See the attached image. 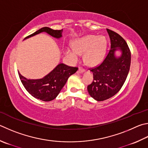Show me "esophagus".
<instances>
[{"instance_id": "obj_1", "label": "esophagus", "mask_w": 148, "mask_h": 148, "mask_svg": "<svg viewBox=\"0 0 148 148\" xmlns=\"http://www.w3.org/2000/svg\"><path fill=\"white\" fill-rule=\"evenodd\" d=\"M84 72H85V70L83 69H82V68H79L78 69V71H77V72H78V73H79V74H82Z\"/></svg>"}]
</instances>
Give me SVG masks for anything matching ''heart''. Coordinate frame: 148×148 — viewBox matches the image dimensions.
Returning <instances> with one entry per match:
<instances>
[{
    "label": "heart",
    "instance_id": "b5f03b06",
    "mask_svg": "<svg viewBox=\"0 0 148 148\" xmlns=\"http://www.w3.org/2000/svg\"><path fill=\"white\" fill-rule=\"evenodd\" d=\"M73 48H65V53L73 62L78 60L79 54L84 53V61L87 65L96 66L103 61L107 50V40L103 36L88 35L73 42Z\"/></svg>",
    "mask_w": 148,
    "mask_h": 148
}]
</instances>
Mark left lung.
<instances>
[{"label":"left lung","mask_w":148,"mask_h":148,"mask_svg":"<svg viewBox=\"0 0 148 148\" xmlns=\"http://www.w3.org/2000/svg\"><path fill=\"white\" fill-rule=\"evenodd\" d=\"M111 50L100 66L90 70L93 81L88 85L90 96L96 101H103L120 90L130 71L131 52L127 42L119 34L107 29Z\"/></svg>","instance_id":"left-lung-1"}]
</instances>
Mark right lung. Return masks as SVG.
Returning <instances> with one entry per match:
<instances>
[{
	"instance_id": "1",
	"label": "right lung",
	"mask_w": 148,
	"mask_h": 148,
	"mask_svg": "<svg viewBox=\"0 0 148 148\" xmlns=\"http://www.w3.org/2000/svg\"><path fill=\"white\" fill-rule=\"evenodd\" d=\"M63 30V29L54 30L48 27H43L26 37L25 39L43 32L56 39H60L62 37ZM77 71L76 67L69 66L60 63L52 71L41 79H28L22 76L19 72L18 73L23 86L33 97L44 101H49L57 97L69 77Z\"/></svg>"
}]
</instances>
